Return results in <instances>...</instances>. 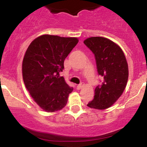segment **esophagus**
I'll use <instances>...</instances> for the list:
<instances>
[{"label": "esophagus", "instance_id": "34e87169", "mask_svg": "<svg viewBox=\"0 0 147 147\" xmlns=\"http://www.w3.org/2000/svg\"><path fill=\"white\" fill-rule=\"evenodd\" d=\"M83 87H84V84H80L77 86V87H78V90H81Z\"/></svg>", "mask_w": 147, "mask_h": 147}]
</instances>
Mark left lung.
<instances>
[{
    "instance_id": "left-lung-1",
    "label": "left lung",
    "mask_w": 147,
    "mask_h": 147,
    "mask_svg": "<svg viewBox=\"0 0 147 147\" xmlns=\"http://www.w3.org/2000/svg\"><path fill=\"white\" fill-rule=\"evenodd\" d=\"M94 54L99 75L103 82L94 90V97L87 106L95 109L110 107L121 97L127 86L129 68L121 47L103 37H90L84 40Z\"/></svg>"
}]
</instances>
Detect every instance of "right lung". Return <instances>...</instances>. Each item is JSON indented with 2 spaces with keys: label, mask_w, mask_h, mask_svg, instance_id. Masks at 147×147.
Returning <instances> with one entry per match:
<instances>
[{
  "label": "right lung",
  "mask_w": 147,
  "mask_h": 147,
  "mask_svg": "<svg viewBox=\"0 0 147 147\" xmlns=\"http://www.w3.org/2000/svg\"><path fill=\"white\" fill-rule=\"evenodd\" d=\"M78 41V38L45 34L33 40L27 48L22 64L23 81L34 101L45 112L65 107L73 90L60 72Z\"/></svg>",
  "instance_id": "obj_1"
}]
</instances>
